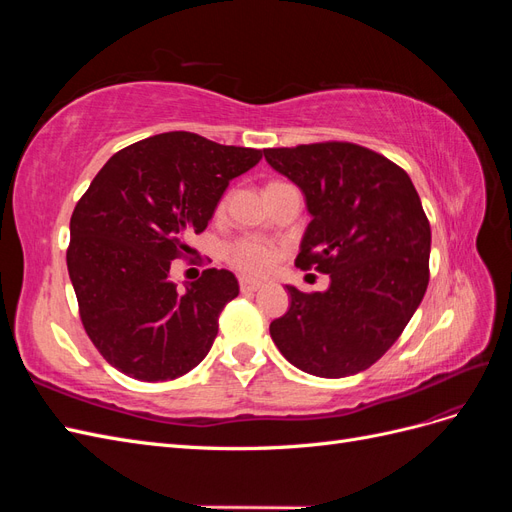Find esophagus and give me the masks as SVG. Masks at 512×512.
<instances>
[{
    "instance_id": "34e87169",
    "label": "esophagus",
    "mask_w": 512,
    "mask_h": 512,
    "mask_svg": "<svg viewBox=\"0 0 512 512\" xmlns=\"http://www.w3.org/2000/svg\"><path fill=\"white\" fill-rule=\"evenodd\" d=\"M239 286H241V292H256V290L262 288V282L260 280H252V277H241Z\"/></svg>"
}]
</instances>
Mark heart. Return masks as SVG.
<instances>
[{
    "instance_id": "heart-1",
    "label": "heart",
    "mask_w": 512,
    "mask_h": 512,
    "mask_svg": "<svg viewBox=\"0 0 512 512\" xmlns=\"http://www.w3.org/2000/svg\"><path fill=\"white\" fill-rule=\"evenodd\" d=\"M226 258L230 265H235L239 271L260 275L275 265L277 252L269 241L245 237L226 247Z\"/></svg>"
}]
</instances>
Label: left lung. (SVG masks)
I'll list each match as a JSON object with an SVG mask.
<instances>
[{"instance_id": "8db88e82", "label": "left lung", "mask_w": 512, "mask_h": 512, "mask_svg": "<svg viewBox=\"0 0 512 512\" xmlns=\"http://www.w3.org/2000/svg\"><path fill=\"white\" fill-rule=\"evenodd\" d=\"M265 160L305 196L297 267L329 273L322 292L286 286L290 309L271 322L294 367L346 378L374 365L421 305L431 228L406 170L352 143L265 149Z\"/></svg>"}]
</instances>
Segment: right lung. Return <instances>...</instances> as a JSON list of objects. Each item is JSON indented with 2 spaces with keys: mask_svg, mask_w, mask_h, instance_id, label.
Returning <instances> with one entry per match:
<instances>
[{
  "mask_svg": "<svg viewBox=\"0 0 512 512\" xmlns=\"http://www.w3.org/2000/svg\"><path fill=\"white\" fill-rule=\"evenodd\" d=\"M260 158L192 132L158 134L115 153L74 207L66 260L81 320L121 374L175 380L211 350L237 277L207 269L183 290L170 260L190 252L228 183Z\"/></svg>",
  "mask_w": 512,
  "mask_h": 512,
  "instance_id": "right-lung-1",
  "label": "right lung"
}]
</instances>
